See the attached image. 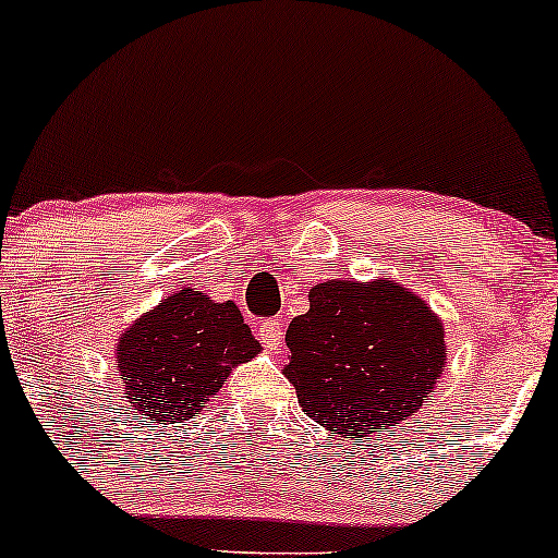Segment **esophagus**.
<instances>
[{"instance_id":"34e87169","label":"esophagus","mask_w":558,"mask_h":558,"mask_svg":"<svg viewBox=\"0 0 558 558\" xmlns=\"http://www.w3.org/2000/svg\"><path fill=\"white\" fill-rule=\"evenodd\" d=\"M281 337H284V329H281L279 318H268V322L260 324V342L268 350H279Z\"/></svg>"}]
</instances>
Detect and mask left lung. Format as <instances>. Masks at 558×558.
Wrapping results in <instances>:
<instances>
[{"label": "left lung", "mask_w": 558, "mask_h": 558, "mask_svg": "<svg viewBox=\"0 0 558 558\" xmlns=\"http://www.w3.org/2000/svg\"><path fill=\"white\" fill-rule=\"evenodd\" d=\"M287 329L284 377L300 409L337 437H372L414 416L448 361L442 318L390 279H329Z\"/></svg>", "instance_id": "left-lung-1"}]
</instances>
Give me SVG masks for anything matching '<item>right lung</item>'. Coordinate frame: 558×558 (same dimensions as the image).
Listing matches in <instances>:
<instances>
[{
    "instance_id": "1",
    "label": "right lung",
    "mask_w": 558,
    "mask_h": 558,
    "mask_svg": "<svg viewBox=\"0 0 558 558\" xmlns=\"http://www.w3.org/2000/svg\"><path fill=\"white\" fill-rule=\"evenodd\" d=\"M260 353V342L231 300L181 287L118 337L116 368L134 414L179 424L216 398L231 368Z\"/></svg>"
}]
</instances>
